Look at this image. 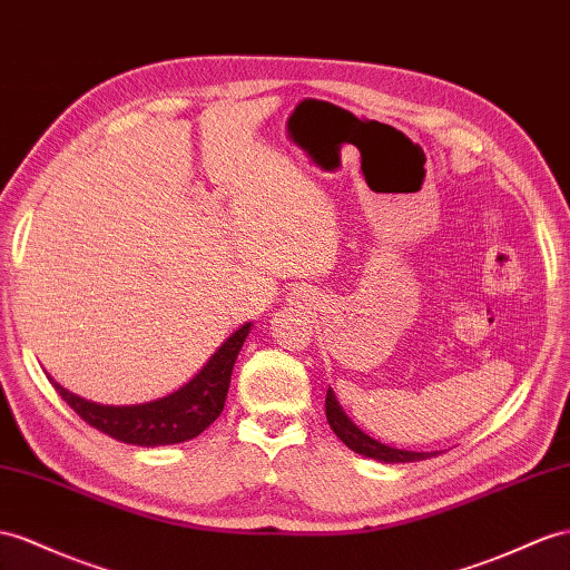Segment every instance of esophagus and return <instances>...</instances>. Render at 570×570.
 <instances>
[{
  "mask_svg": "<svg viewBox=\"0 0 570 570\" xmlns=\"http://www.w3.org/2000/svg\"><path fill=\"white\" fill-rule=\"evenodd\" d=\"M303 301H308V298H305V294H303Z\"/></svg>",
  "mask_w": 570,
  "mask_h": 570,
  "instance_id": "obj_1",
  "label": "esophagus"
}]
</instances>
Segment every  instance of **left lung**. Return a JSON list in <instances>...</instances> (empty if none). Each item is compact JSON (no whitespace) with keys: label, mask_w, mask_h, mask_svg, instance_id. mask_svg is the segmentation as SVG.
<instances>
[{"label":"left lung","mask_w":570,"mask_h":570,"mask_svg":"<svg viewBox=\"0 0 570 570\" xmlns=\"http://www.w3.org/2000/svg\"><path fill=\"white\" fill-rule=\"evenodd\" d=\"M325 414H327V424L332 431L337 433L340 441L348 448L358 452L363 458H371L377 462H387V464H397V462H419V460H429L435 458L438 452H416V450H400L385 445L381 441H375L368 433H363L352 419L346 416L342 410V404L334 397V390L327 387V397H325Z\"/></svg>","instance_id":"obj_1"}]
</instances>
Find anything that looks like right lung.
<instances>
[{"mask_svg":"<svg viewBox=\"0 0 570 570\" xmlns=\"http://www.w3.org/2000/svg\"><path fill=\"white\" fill-rule=\"evenodd\" d=\"M250 330L253 323L240 325L183 387L151 402L122 406L98 404L69 392L52 375L48 377L55 390L60 392V397L86 424L115 438V441L141 448L185 443L212 426L218 414L224 412L230 373Z\"/></svg>","mask_w":570,"mask_h":570,"instance_id":"add662e5","label":"right lung"}]
</instances>
